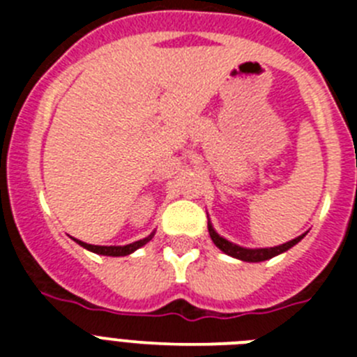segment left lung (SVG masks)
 Masks as SVG:
<instances>
[{"instance_id":"obj_1","label":"left lung","mask_w":357,"mask_h":357,"mask_svg":"<svg viewBox=\"0 0 357 357\" xmlns=\"http://www.w3.org/2000/svg\"><path fill=\"white\" fill-rule=\"evenodd\" d=\"M209 227V236L213 239V243L216 245L223 254L230 255V257H236L239 261H247V263H261V261H266V259H272L275 255L282 254V252L289 250L291 247H295L296 243L301 241L305 234L298 236V238L291 239V241L284 243V245H279V247H270V248H245V247H239V245H234V243L227 241L225 238L218 234L216 230L213 229L211 223H207Z\"/></svg>"}]
</instances>
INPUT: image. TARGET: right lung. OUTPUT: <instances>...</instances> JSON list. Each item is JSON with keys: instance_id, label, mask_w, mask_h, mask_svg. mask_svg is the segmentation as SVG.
Returning <instances> with one entry per match:
<instances>
[{"instance_id": "1", "label": "right lung", "mask_w": 357, "mask_h": 357, "mask_svg": "<svg viewBox=\"0 0 357 357\" xmlns=\"http://www.w3.org/2000/svg\"><path fill=\"white\" fill-rule=\"evenodd\" d=\"M153 234L155 232H151L150 236H146L144 239H139V241H134L130 243V245H125V247H100V245H89V243H84V241H78V239H75V241L80 245V247L87 248V250L94 252V254H100V255H112V257H119V255H128L132 254V252H135L137 248H141L143 245H146L148 241H150L151 238H153Z\"/></svg>"}]
</instances>
